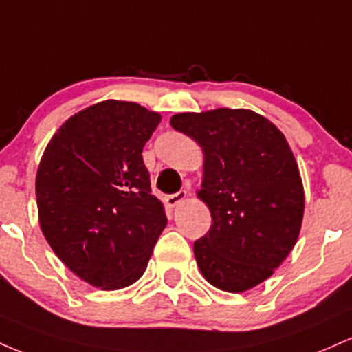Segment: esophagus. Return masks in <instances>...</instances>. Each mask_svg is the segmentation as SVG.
I'll return each instance as SVG.
<instances>
[{
	"label": "esophagus",
	"instance_id": "obj_1",
	"mask_svg": "<svg viewBox=\"0 0 352 352\" xmlns=\"http://www.w3.org/2000/svg\"><path fill=\"white\" fill-rule=\"evenodd\" d=\"M186 197H188V191L186 189H183V191H177L176 195H169L168 197H166V204H168L169 208H176L177 204L183 203Z\"/></svg>",
	"mask_w": 352,
	"mask_h": 352
}]
</instances>
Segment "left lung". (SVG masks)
Masks as SVG:
<instances>
[{
    "label": "left lung",
    "instance_id": "left-lung-1",
    "mask_svg": "<svg viewBox=\"0 0 352 352\" xmlns=\"http://www.w3.org/2000/svg\"><path fill=\"white\" fill-rule=\"evenodd\" d=\"M203 148L197 197L211 211L195 258L209 284L244 293L271 278L298 241L304 188L284 134L251 109L218 108L171 118Z\"/></svg>",
    "mask_w": 352,
    "mask_h": 352
}]
</instances>
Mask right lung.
Instances as JSON below:
<instances>
[{"label":"right lung","mask_w":352,"mask_h":352,"mask_svg":"<svg viewBox=\"0 0 352 352\" xmlns=\"http://www.w3.org/2000/svg\"><path fill=\"white\" fill-rule=\"evenodd\" d=\"M160 121L138 102L106 100L66 120L43 153L39 226L54 254L91 286L136 283L168 224L141 156Z\"/></svg>","instance_id":"add662e5"}]
</instances>
